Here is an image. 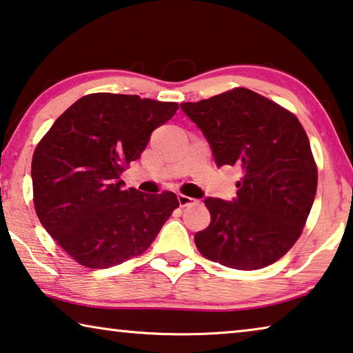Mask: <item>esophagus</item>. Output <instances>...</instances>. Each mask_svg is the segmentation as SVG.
Returning <instances> with one entry per match:
<instances>
[{
	"instance_id": "obj_1",
	"label": "esophagus",
	"mask_w": 353,
	"mask_h": 353,
	"mask_svg": "<svg viewBox=\"0 0 353 353\" xmlns=\"http://www.w3.org/2000/svg\"><path fill=\"white\" fill-rule=\"evenodd\" d=\"M178 202H180V207H188V205H191V203H194L196 201H194L192 197L185 196V194H178Z\"/></svg>"
}]
</instances>
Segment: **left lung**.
<instances>
[{"instance_id": "obj_1", "label": "left lung", "mask_w": 353, "mask_h": 353, "mask_svg": "<svg viewBox=\"0 0 353 353\" xmlns=\"http://www.w3.org/2000/svg\"><path fill=\"white\" fill-rule=\"evenodd\" d=\"M212 146L218 167L237 165V199L207 197L210 226L194 237L202 256L239 270L279 261L303 234L319 172L304 127L256 92L234 88L181 103Z\"/></svg>"}]
</instances>
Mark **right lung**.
I'll return each instance as SVG.
<instances>
[{
  "label": "right lung",
  "instance_id": "add662e5",
  "mask_svg": "<svg viewBox=\"0 0 353 353\" xmlns=\"http://www.w3.org/2000/svg\"><path fill=\"white\" fill-rule=\"evenodd\" d=\"M175 101L99 92L81 97L33 152V203L46 231L76 263L106 269L145 253L180 202L175 192L124 189L121 173Z\"/></svg>",
  "mask_w": 353,
  "mask_h": 353
}]
</instances>
